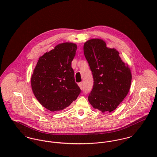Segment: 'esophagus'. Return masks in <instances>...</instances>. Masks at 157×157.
Segmentation results:
<instances>
[{"mask_svg":"<svg viewBox=\"0 0 157 157\" xmlns=\"http://www.w3.org/2000/svg\"><path fill=\"white\" fill-rule=\"evenodd\" d=\"M78 85V86L80 87V88L81 90H82V89H83V82H80V83H79Z\"/></svg>","mask_w":157,"mask_h":157,"instance_id":"esophagus-1","label":"esophagus"}]
</instances>
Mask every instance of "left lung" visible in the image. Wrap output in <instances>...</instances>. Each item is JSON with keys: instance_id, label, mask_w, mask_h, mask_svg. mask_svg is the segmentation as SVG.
I'll list each match as a JSON object with an SVG mask.
<instances>
[{"instance_id": "1", "label": "left lung", "mask_w": 157, "mask_h": 157, "mask_svg": "<svg viewBox=\"0 0 157 157\" xmlns=\"http://www.w3.org/2000/svg\"><path fill=\"white\" fill-rule=\"evenodd\" d=\"M83 51L94 78L88 101L94 109L103 113L112 112L129 92L131 69L122 61L118 51L108 48L101 39L88 40Z\"/></svg>"}]
</instances>
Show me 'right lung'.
<instances>
[{"mask_svg":"<svg viewBox=\"0 0 157 157\" xmlns=\"http://www.w3.org/2000/svg\"><path fill=\"white\" fill-rule=\"evenodd\" d=\"M77 45L65 42L41 56L31 78L33 92L46 109L62 111L75 101L81 90L75 82L71 62Z\"/></svg>","mask_w":157,"mask_h":157,"instance_id":"1","label":"right lung"}]
</instances>
